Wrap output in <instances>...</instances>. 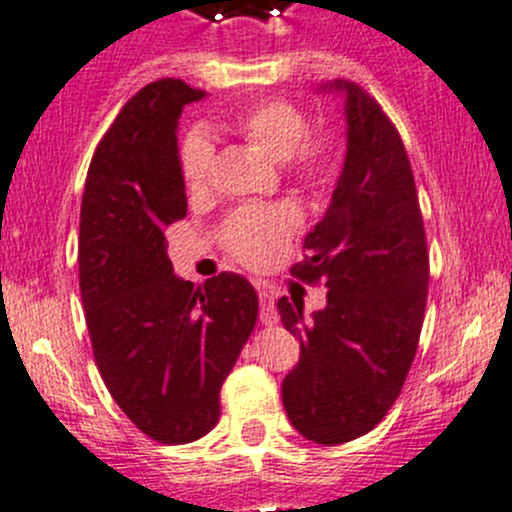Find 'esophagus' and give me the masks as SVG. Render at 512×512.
Masks as SVG:
<instances>
[{
	"instance_id": "esophagus-1",
	"label": "esophagus",
	"mask_w": 512,
	"mask_h": 512,
	"mask_svg": "<svg viewBox=\"0 0 512 512\" xmlns=\"http://www.w3.org/2000/svg\"><path fill=\"white\" fill-rule=\"evenodd\" d=\"M258 306H261V321L266 323V326H273V323H278V311H276V296H273L271 291H258Z\"/></svg>"
}]
</instances>
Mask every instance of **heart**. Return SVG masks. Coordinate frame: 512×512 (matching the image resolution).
Instances as JSON below:
<instances>
[{
	"label": "heart",
	"instance_id": "1",
	"mask_svg": "<svg viewBox=\"0 0 512 512\" xmlns=\"http://www.w3.org/2000/svg\"><path fill=\"white\" fill-rule=\"evenodd\" d=\"M234 131L258 146L268 159L291 166L301 179H328L336 161V139L328 131L308 134V119L296 104L266 99L241 111L231 121ZM214 166L209 136L194 131L181 146V171L191 191L204 189ZM301 224V211L293 204L244 206L224 224L221 239L226 251L246 266H268L286 251L288 239Z\"/></svg>",
	"mask_w": 512,
	"mask_h": 512
}]
</instances>
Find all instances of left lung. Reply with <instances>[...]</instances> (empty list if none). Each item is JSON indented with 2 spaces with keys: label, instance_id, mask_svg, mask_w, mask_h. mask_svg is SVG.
Wrapping results in <instances>:
<instances>
[{
  "label": "left lung",
  "instance_id": "left-lung-1",
  "mask_svg": "<svg viewBox=\"0 0 512 512\" xmlns=\"http://www.w3.org/2000/svg\"><path fill=\"white\" fill-rule=\"evenodd\" d=\"M341 94L346 156L323 219L291 268L326 283V306L278 298L301 358L283 378L291 426L321 445L356 440L383 421L406 383L428 296V249L416 181L403 141L381 106L346 79L318 86Z\"/></svg>",
  "mask_w": 512,
  "mask_h": 512
}]
</instances>
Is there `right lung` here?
I'll return each mask as SVG.
<instances>
[{"mask_svg": "<svg viewBox=\"0 0 512 512\" xmlns=\"http://www.w3.org/2000/svg\"><path fill=\"white\" fill-rule=\"evenodd\" d=\"M206 91L159 79L96 146L79 221V288L94 361L116 406L159 443L199 440L249 341L258 296L239 273L201 286L174 273L164 229L186 216L179 116Z\"/></svg>", "mask_w": 512, "mask_h": 512, "instance_id": "add662e5", "label": "right lung"}]
</instances>
